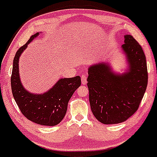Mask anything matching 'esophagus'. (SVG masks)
Here are the masks:
<instances>
[{
	"label": "esophagus",
	"mask_w": 157,
	"mask_h": 157,
	"mask_svg": "<svg viewBox=\"0 0 157 157\" xmlns=\"http://www.w3.org/2000/svg\"><path fill=\"white\" fill-rule=\"evenodd\" d=\"M81 81H82V85H86L87 83V76L86 75H82L81 76Z\"/></svg>",
	"instance_id": "34e87169"
}]
</instances>
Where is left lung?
<instances>
[{
  "mask_svg": "<svg viewBox=\"0 0 157 157\" xmlns=\"http://www.w3.org/2000/svg\"><path fill=\"white\" fill-rule=\"evenodd\" d=\"M122 49L128 61V71L117 75L107 63L89 68L88 88L94 116L106 125L127 120L137 111L147 85L145 53L137 41L125 35Z\"/></svg>",
  "mask_w": 157,
  "mask_h": 157,
  "instance_id": "8db88e82",
  "label": "left lung"
}]
</instances>
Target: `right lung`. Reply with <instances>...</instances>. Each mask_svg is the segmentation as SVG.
<instances>
[{
  "instance_id": "1",
  "label": "right lung",
  "mask_w": 157,
  "mask_h": 157,
  "mask_svg": "<svg viewBox=\"0 0 157 157\" xmlns=\"http://www.w3.org/2000/svg\"><path fill=\"white\" fill-rule=\"evenodd\" d=\"M39 32L32 35L26 44L16 52L13 60L11 86L16 103L28 120L42 125L54 126L62 121L68 103L74 92L81 85L80 76L61 78L44 94H32L23 88L19 75V58L30 42Z\"/></svg>"
}]
</instances>
